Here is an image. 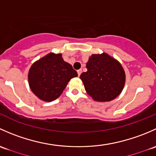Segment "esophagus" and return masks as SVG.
Instances as JSON below:
<instances>
[{"label":"esophagus","instance_id":"obj_1","mask_svg":"<svg viewBox=\"0 0 156 156\" xmlns=\"http://www.w3.org/2000/svg\"><path fill=\"white\" fill-rule=\"evenodd\" d=\"M77 73H78V76H80V74H81V73H82V70H77Z\"/></svg>","mask_w":156,"mask_h":156}]
</instances>
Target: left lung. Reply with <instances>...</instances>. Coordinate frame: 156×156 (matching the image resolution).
<instances>
[{
  "label": "left lung",
  "mask_w": 156,
  "mask_h": 156,
  "mask_svg": "<svg viewBox=\"0 0 156 156\" xmlns=\"http://www.w3.org/2000/svg\"><path fill=\"white\" fill-rule=\"evenodd\" d=\"M87 71L80 75L88 94L96 101H110L119 95L126 83L121 64L108 54H94L86 63Z\"/></svg>",
  "instance_id": "obj_1"
}]
</instances>
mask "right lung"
I'll return each instance as SVG.
<instances>
[{"mask_svg":"<svg viewBox=\"0 0 156 156\" xmlns=\"http://www.w3.org/2000/svg\"><path fill=\"white\" fill-rule=\"evenodd\" d=\"M78 74L62 54H47L35 62L28 72V83L34 94L44 101L57 99L70 79Z\"/></svg>","mask_w":156,"mask_h":156,"instance_id":"obj_1","label":"right lung"}]
</instances>
